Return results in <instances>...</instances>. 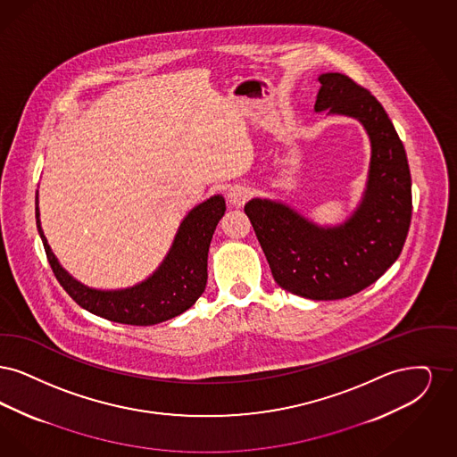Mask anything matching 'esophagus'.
<instances>
[{
  "label": "esophagus",
  "mask_w": 457,
  "mask_h": 457,
  "mask_svg": "<svg viewBox=\"0 0 457 457\" xmlns=\"http://www.w3.org/2000/svg\"><path fill=\"white\" fill-rule=\"evenodd\" d=\"M249 195H251L249 187L236 184V186H232V187L228 189L227 199H228V203L234 204V206H242V204L247 201V198H249Z\"/></svg>",
  "instance_id": "esophagus-1"
}]
</instances>
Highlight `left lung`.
Returning <instances> with one entry per match:
<instances>
[{"mask_svg": "<svg viewBox=\"0 0 457 457\" xmlns=\"http://www.w3.org/2000/svg\"><path fill=\"white\" fill-rule=\"evenodd\" d=\"M318 79L316 112L355 118L370 138L369 179L357 210L337 227H319L271 199H251L244 212L283 290L337 300L378 281L399 258L411 221V176L380 102L346 75L322 73Z\"/></svg>", "mask_w": 457, "mask_h": 457, "instance_id": "1", "label": "left lung"}]
</instances>
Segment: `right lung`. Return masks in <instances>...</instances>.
<instances>
[{
    "label": "right lung",
    "mask_w": 457,
    "mask_h": 457,
    "mask_svg": "<svg viewBox=\"0 0 457 457\" xmlns=\"http://www.w3.org/2000/svg\"><path fill=\"white\" fill-rule=\"evenodd\" d=\"M223 213L225 199L220 195L203 201L182 220L169 254L152 277L124 290H96L73 278L58 262L42 232L36 206L46 256L66 294L96 316L131 326H152L176 318L201 297L208 279L210 242Z\"/></svg>",
    "instance_id": "right-lung-1"
}]
</instances>
